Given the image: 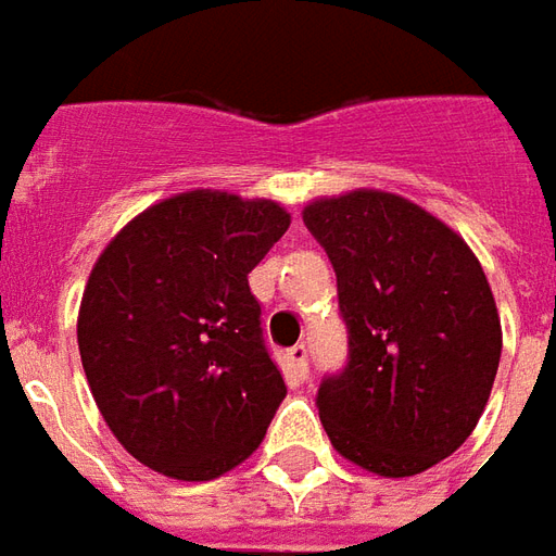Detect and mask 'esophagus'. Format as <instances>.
<instances>
[{
  "instance_id": "34e87169",
  "label": "esophagus",
  "mask_w": 556,
  "mask_h": 556,
  "mask_svg": "<svg viewBox=\"0 0 556 556\" xmlns=\"http://www.w3.org/2000/svg\"><path fill=\"white\" fill-rule=\"evenodd\" d=\"M289 364H291V370L298 372L301 379H306V372H309V349H306L304 343H298V345H291L289 349Z\"/></svg>"
}]
</instances>
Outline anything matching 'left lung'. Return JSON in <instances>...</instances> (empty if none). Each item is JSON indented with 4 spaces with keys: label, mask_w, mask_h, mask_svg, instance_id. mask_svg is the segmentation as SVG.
Segmentation results:
<instances>
[{
    "label": "left lung",
    "mask_w": 556,
    "mask_h": 556,
    "mask_svg": "<svg viewBox=\"0 0 556 556\" xmlns=\"http://www.w3.org/2000/svg\"><path fill=\"white\" fill-rule=\"evenodd\" d=\"M304 225L337 274L349 364L318 386V418L345 460L386 479L457 452L494 388L503 328L467 240L382 189L316 198Z\"/></svg>",
    "instance_id": "1"
}]
</instances>
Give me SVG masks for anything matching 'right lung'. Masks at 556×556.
<instances>
[{
    "instance_id": "add662e5",
    "label": "right lung",
    "mask_w": 556,
    "mask_h": 556,
    "mask_svg": "<svg viewBox=\"0 0 556 556\" xmlns=\"http://www.w3.org/2000/svg\"><path fill=\"white\" fill-rule=\"evenodd\" d=\"M289 223L277 201L192 189L138 213L92 265L77 349L99 413L143 467L211 481L265 440L286 382L250 270Z\"/></svg>"
}]
</instances>
